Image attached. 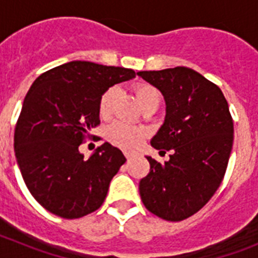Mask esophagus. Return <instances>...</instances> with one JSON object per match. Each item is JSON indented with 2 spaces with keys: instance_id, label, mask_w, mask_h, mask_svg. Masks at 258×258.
<instances>
[{
  "instance_id": "esophagus-1",
  "label": "esophagus",
  "mask_w": 258,
  "mask_h": 258,
  "mask_svg": "<svg viewBox=\"0 0 258 258\" xmlns=\"http://www.w3.org/2000/svg\"><path fill=\"white\" fill-rule=\"evenodd\" d=\"M132 156H133V155L131 154V152H125V157H126V160L129 161L132 159Z\"/></svg>"
}]
</instances>
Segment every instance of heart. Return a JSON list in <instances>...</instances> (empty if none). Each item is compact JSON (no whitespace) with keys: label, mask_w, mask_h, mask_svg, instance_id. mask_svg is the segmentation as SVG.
<instances>
[{"label":"heart","mask_w":258,"mask_h":258,"mask_svg":"<svg viewBox=\"0 0 258 258\" xmlns=\"http://www.w3.org/2000/svg\"><path fill=\"white\" fill-rule=\"evenodd\" d=\"M136 97L142 106V108L160 104V93L154 85L149 83H137L133 86ZM116 97V90L113 88L106 89L99 97L98 101V112L101 117H108L112 108L113 99ZM107 140L112 145L118 146L121 149L132 150L136 149L146 137V131L143 127L134 126L126 122H113L107 127Z\"/></svg>","instance_id":"1"}]
</instances>
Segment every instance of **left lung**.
Here are the masks:
<instances>
[{"instance_id": "left-lung-1", "label": "left lung", "mask_w": 258, "mask_h": 258, "mask_svg": "<svg viewBox=\"0 0 258 258\" xmlns=\"http://www.w3.org/2000/svg\"><path fill=\"white\" fill-rule=\"evenodd\" d=\"M138 75L165 98V121L151 146L172 151L164 163L147 156L150 173L140 182L141 199L157 217L186 220L211 200L226 173L234 142L229 104L216 84L191 68Z\"/></svg>"}]
</instances>
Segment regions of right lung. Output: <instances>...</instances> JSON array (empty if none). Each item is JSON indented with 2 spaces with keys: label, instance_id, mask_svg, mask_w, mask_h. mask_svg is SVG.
I'll use <instances>...</instances> for the list:
<instances>
[{
  "label": "right lung",
  "instance_id": "right-lung-1",
  "mask_svg": "<svg viewBox=\"0 0 258 258\" xmlns=\"http://www.w3.org/2000/svg\"><path fill=\"white\" fill-rule=\"evenodd\" d=\"M134 76L129 68L74 60L32 84L15 126L14 150L29 192L50 213L74 220L103 204L109 182L126 159L106 142L86 160L79 146L101 124L102 93Z\"/></svg>",
  "mask_w": 258,
  "mask_h": 258
}]
</instances>
